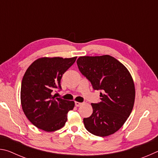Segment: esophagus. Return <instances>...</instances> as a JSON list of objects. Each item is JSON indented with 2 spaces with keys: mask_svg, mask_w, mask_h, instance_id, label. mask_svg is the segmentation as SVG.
<instances>
[{
  "mask_svg": "<svg viewBox=\"0 0 158 158\" xmlns=\"http://www.w3.org/2000/svg\"><path fill=\"white\" fill-rule=\"evenodd\" d=\"M82 105L81 102H75V106H79Z\"/></svg>",
  "mask_w": 158,
  "mask_h": 158,
  "instance_id": "esophagus-1",
  "label": "esophagus"
}]
</instances>
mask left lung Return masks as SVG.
<instances>
[{
  "mask_svg": "<svg viewBox=\"0 0 158 158\" xmlns=\"http://www.w3.org/2000/svg\"><path fill=\"white\" fill-rule=\"evenodd\" d=\"M77 63L93 89L101 90V102L92 103V115L84 118L85 129L99 137L112 135L123 126L133 109L135 89L132 77L121 63L109 55L81 56Z\"/></svg>",
  "mask_w": 158,
  "mask_h": 158,
  "instance_id": "left-lung-1",
  "label": "left lung"
}]
</instances>
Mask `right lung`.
Here are the masks:
<instances>
[{
    "label": "right lung",
    "mask_w": 158,
    "mask_h": 158,
    "mask_svg": "<svg viewBox=\"0 0 158 158\" xmlns=\"http://www.w3.org/2000/svg\"><path fill=\"white\" fill-rule=\"evenodd\" d=\"M77 57L42 58L31 64L23 75L21 102L27 118L39 129L53 132L60 129L68 120L73 101L53 95L60 90L63 74L73 65Z\"/></svg>",
    "instance_id": "1"
}]
</instances>
